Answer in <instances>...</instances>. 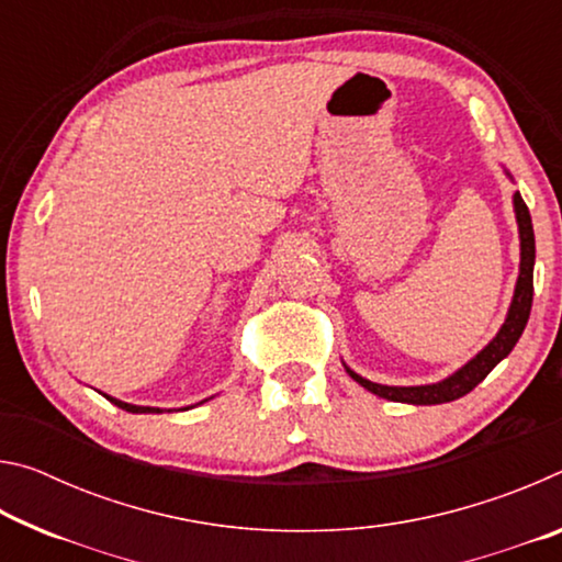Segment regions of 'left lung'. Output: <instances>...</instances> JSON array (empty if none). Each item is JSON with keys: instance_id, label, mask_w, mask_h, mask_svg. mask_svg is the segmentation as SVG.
I'll use <instances>...</instances> for the list:
<instances>
[{"instance_id": "8db88e82", "label": "left lung", "mask_w": 562, "mask_h": 562, "mask_svg": "<svg viewBox=\"0 0 562 562\" xmlns=\"http://www.w3.org/2000/svg\"><path fill=\"white\" fill-rule=\"evenodd\" d=\"M516 203V217H518V231H520V274H518V284H516V294H513L506 325L501 327L496 339L481 351L479 357L471 359L469 364L459 369L453 376L443 379L439 384H429V386H384V384H374L369 379H361L359 374L347 369L349 376L359 382L369 392L389 398V402H404V404H443V402H453L463 394H469L471 389L479 386L483 379L491 374V369L498 364L503 357L510 355V349L516 347V341L520 339L522 329L528 325L530 317V304H532V262H536V235H532V221H530V211L526 201H522L520 193L513 198Z\"/></svg>"}]
</instances>
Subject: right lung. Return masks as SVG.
<instances>
[{"label":"right lung","mask_w":562,"mask_h":562,"mask_svg":"<svg viewBox=\"0 0 562 562\" xmlns=\"http://www.w3.org/2000/svg\"><path fill=\"white\" fill-rule=\"evenodd\" d=\"M109 402H113L116 404L119 408H126V412H131V414H150V412H158V408H150V406H133V404H126V402H119V398H111V396H106Z\"/></svg>","instance_id":"obj_1"}]
</instances>
